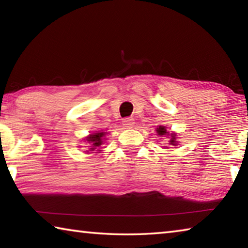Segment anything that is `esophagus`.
Instances as JSON below:
<instances>
[{
  "mask_svg": "<svg viewBox=\"0 0 248 248\" xmlns=\"http://www.w3.org/2000/svg\"><path fill=\"white\" fill-rule=\"evenodd\" d=\"M123 124L124 128L127 129H131L134 125V120L132 118H124L123 121Z\"/></svg>",
  "mask_w": 248,
  "mask_h": 248,
  "instance_id": "1",
  "label": "esophagus"
}]
</instances>
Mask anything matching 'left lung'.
Masks as SVG:
<instances>
[{"label": "left lung", "mask_w": 248, "mask_h": 248, "mask_svg": "<svg viewBox=\"0 0 248 248\" xmlns=\"http://www.w3.org/2000/svg\"><path fill=\"white\" fill-rule=\"evenodd\" d=\"M155 131H156L157 137H167V138H169V139H170L169 144L170 145L176 146L179 143V142L177 141V133H176V132H169V131H167V128L165 127V125H158ZM165 148H166V146H165Z\"/></svg>", "instance_id": "8db88e82"}]
</instances>
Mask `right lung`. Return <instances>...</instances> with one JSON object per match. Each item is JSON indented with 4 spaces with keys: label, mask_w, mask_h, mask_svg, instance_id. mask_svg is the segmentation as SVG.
<instances>
[{
    "label": "right lung",
    "mask_w": 248,
    "mask_h": 248,
    "mask_svg": "<svg viewBox=\"0 0 248 248\" xmlns=\"http://www.w3.org/2000/svg\"><path fill=\"white\" fill-rule=\"evenodd\" d=\"M107 132L104 131H96L84 138L83 141L85 142L86 144H89V150L86 151V153H89L90 151H98V152H100V151H102L100 149L103 148L102 145L105 143V141L107 140Z\"/></svg>",
    "instance_id": "add662e5"
}]
</instances>
